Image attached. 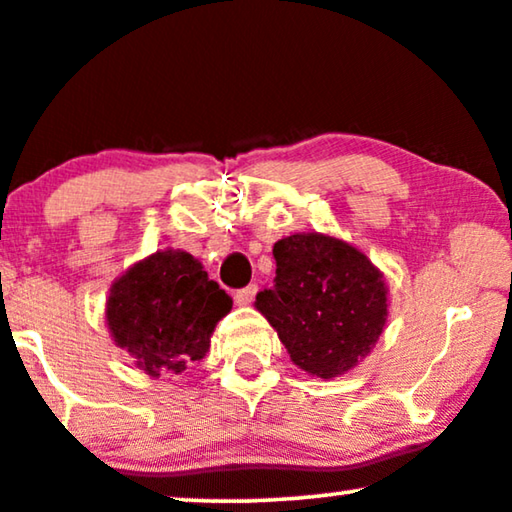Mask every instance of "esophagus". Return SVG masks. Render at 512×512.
Segmentation results:
<instances>
[{
	"label": "esophagus",
	"instance_id": "obj_1",
	"mask_svg": "<svg viewBox=\"0 0 512 512\" xmlns=\"http://www.w3.org/2000/svg\"><path fill=\"white\" fill-rule=\"evenodd\" d=\"M256 292H258V287L256 285H249V287H244V289H239V292L235 294V301L239 306H249L251 301H254V296H256Z\"/></svg>",
	"mask_w": 512,
	"mask_h": 512
}]
</instances>
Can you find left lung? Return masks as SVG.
I'll return each instance as SVG.
<instances>
[{"label": "left lung", "instance_id": "8db88e82", "mask_svg": "<svg viewBox=\"0 0 512 512\" xmlns=\"http://www.w3.org/2000/svg\"><path fill=\"white\" fill-rule=\"evenodd\" d=\"M275 285L256 294L296 368L320 380L356 368L380 342L389 315L384 273L358 246L294 232L273 246Z\"/></svg>", "mask_w": 512, "mask_h": 512}]
</instances>
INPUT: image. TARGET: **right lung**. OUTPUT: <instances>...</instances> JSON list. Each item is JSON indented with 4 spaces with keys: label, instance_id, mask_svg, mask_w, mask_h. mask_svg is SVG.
Wrapping results in <instances>:
<instances>
[{
    "label": "right lung",
    "instance_id": "add662e5",
    "mask_svg": "<svg viewBox=\"0 0 512 512\" xmlns=\"http://www.w3.org/2000/svg\"><path fill=\"white\" fill-rule=\"evenodd\" d=\"M232 299L182 249H161L132 263L111 285L106 327L113 344L149 377L182 375L211 349Z\"/></svg>",
    "mask_w": 512,
    "mask_h": 512
}]
</instances>
